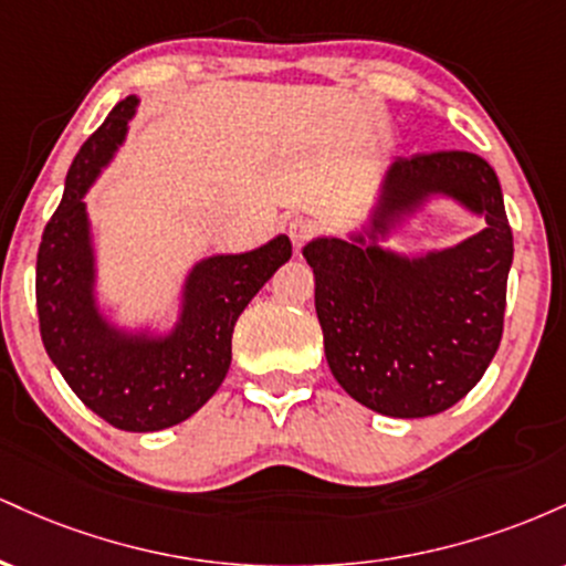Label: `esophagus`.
<instances>
[{
  "instance_id": "34e87169",
  "label": "esophagus",
  "mask_w": 566,
  "mask_h": 566,
  "mask_svg": "<svg viewBox=\"0 0 566 566\" xmlns=\"http://www.w3.org/2000/svg\"><path fill=\"white\" fill-rule=\"evenodd\" d=\"M287 233H290V239H292V247H295V250H301L305 242H311V239H314L316 226L311 223L308 218H295V220H290Z\"/></svg>"
}]
</instances>
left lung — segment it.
I'll use <instances>...</instances> for the list:
<instances>
[{"instance_id": "obj_1", "label": "left lung", "mask_w": 566, "mask_h": 566, "mask_svg": "<svg viewBox=\"0 0 566 566\" xmlns=\"http://www.w3.org/2000/svg\"><path fill=\"white\" fill-rule=\"evenodd\" d=\"M439 191L484 212L486 229L412 263L365 247V237L303 247L335 380L359 405L391 418H426L458 405L503 337L513 233L490 161L471 151L396 159L375 233Z\"/></svg>"}]
</instances>
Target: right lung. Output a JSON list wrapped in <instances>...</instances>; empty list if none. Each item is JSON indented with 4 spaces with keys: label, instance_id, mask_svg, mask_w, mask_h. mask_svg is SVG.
Here are the masks:
<instances>
[{
    "label": "right lung",
    "instance_id": "right-lung-1",
    "mask_svg": "<svg viewBox=\"0 0 566 566\" xmlns=\"http://www.w3.org/2000/svg\"><path fill=\"white\" fill-rule=\"evenodd\" d=\"M138 97L116 103L71 161L66 191L36 252L39 333L53 365L80 399L122 431H161L191 418L231 365V335L255 292L290 261L276 237L247 255H218L193 269L180 327L167 340L119 337L93 305L84 191L127 133Z\"/></svg>",
    "mask_w": 566,
    "mask_h": 566
}]
</instances>
